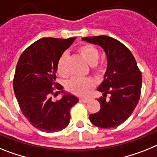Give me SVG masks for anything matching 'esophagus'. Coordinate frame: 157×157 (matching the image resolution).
Here are the masks:
<instances>
[{"instance_id": "obj_1", "label": "esophagus", "mask_w": 157, "mask_h": 157, "mask_svg": "<svg viewBox=\"0 0 157 157\" xmlns=\"http://www.w3.org/2000/svg\"><path fill=\"white\" fill-rule=\"evenodd\" d=\"M80 101L83 102V103H88L90 100L89 98H80Z\"/></svg>"}]
</instances>
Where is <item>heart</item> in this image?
I'll return each mask as SVG.
<instances>
[{
    "mask_svg": "<svg viewBox=\"0 0 157 157\" xmlns=\"http://www.w3.org/2000/svg\"><path fill=\"white\" fill-rule=\"evenodd\" d=\"M79 52L82 55L86 62L92 65V69L95 72L100 70V66L97 65V62L99 58V52L95 46L90 44L84 45L80 46ZM67 54L64 53L58 62L57 69L58 73L63 77L68 75V69L66 65ZM93 85V81L89 78H82V77H73L69 80L67 83V88L71 92L78 95H86L89 92L90 89Z\"/></svg>",
    "mask_w": 157,
    "mask_h": 157,
    "instance_id": "heart-1",
    "label": "heart"
}]
</instances>
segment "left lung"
<instances>
[{
    "instance_id": "1",
    "label": "left lung",
    "mask_w": 157,
    "mask_h": 157,
    "mask_svg": "<svg viewBox=\"0 0 157 157\" xmlns=\"http://www.w3.org/2000/svg\"><path fill=\"white\" fill-rule=\"evenodd\" d=\"M82 40L103 49L107 67L97 90L103 96L97 100L100 110L89 115L94 126L103 129L117 127L129 118L140 99L142 77L132 53L119 41L107 35L85 37ZM107 94L110 95L105 99Z\"/></svg>"
}]
</instances>
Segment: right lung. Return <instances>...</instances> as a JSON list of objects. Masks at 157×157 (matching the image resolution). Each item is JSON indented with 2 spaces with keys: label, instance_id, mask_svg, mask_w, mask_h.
Here are the masks:
<instances>
[{
  "label": "right lung",
  "instance_id": "right-lung-1",
  "mask_svg": "<svg viewBox=\"0 0 157 157\" xmlns=\"http://www.w3.org/2000/svg\"><path fill=\"white\" fill-rule=\"evenodd\" d=\"M75 39H39L24 50L16 65L15 95L23 114L41 131L53 133L65 129L70 121V109L79 101L77 96L64 91L60 100L51 99L53 88L59 85L56 83L58 60Z\"/></svg>",
  "mask_w": 157,
  "mask_h": 157
}]
</instances>
